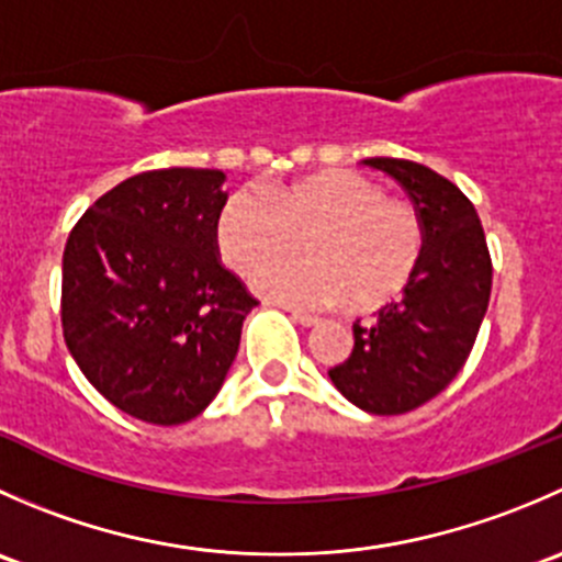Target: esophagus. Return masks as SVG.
<instances>
[{
	"label": "esophagus",
	"mask_w": 562,
	"mask_h": 562,
	"mask_svg": "<svg viewBox=\"0 0 562 562\" xmlns=\"http://www.w3.org/2000/svg\"><path fill=\"white\" fill-rule=\"evenodd\" d=\"M288 313H291V317L299 323V326L313 328V326H317V323H321L315 315H310V313H299V310H288Z\"/></svg>",
	"instance_id": "34e87169"
}]
</instances>
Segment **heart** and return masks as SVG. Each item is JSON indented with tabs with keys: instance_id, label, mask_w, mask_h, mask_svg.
<instances>
[{
	"instance_id": "obj_1",
	"label": "heart",
	"mask_w": 562,
	"mask_h": 562,
	"mask_svg": "<svg viewBox=\"0 0 562 562\" xmlns=\"http://www.w3.org/2000/svg\"><path fill=\"white\" fill-rule=\"evenodd\" d=\"M305 239L308 258L265 270ZM214 241L225 263L255 274L274 302L323 310L350 299L370 310L405 291L422 260L424 231L416 209L386 198L378 181L353 171H323L236 192L220 212Z\"/></svg>"
}]
</instances>
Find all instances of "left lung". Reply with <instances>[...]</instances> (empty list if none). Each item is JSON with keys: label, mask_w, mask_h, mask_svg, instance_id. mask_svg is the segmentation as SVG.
I'll use <instances>...</instances> for the list:
<instances>
[{"label": "left lung", "mask_w": 562, "mask_h": 562, "mask_svg": "<svg viewBox=\"0 0 562 562\" xmlns=\"http://www.w3.org/2000/svg\"><path fill=\"white\" fill-rule=\"evenodd\" d=\"M364 166L389 173L416 206L422 260L400 302L353 323V350L328 370L339 394L372 416H400L449 386L468 361L490 307L492 260L473 203L432 168L394 157Z\"/></svg>", "instance_id": "8db88e82"}]
</instances>
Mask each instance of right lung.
<instances>
[{
    "label": "right lung",
    "mask_w": 562,
    "mask_h": 562,
    "mask_svg": "<svg viewBox=\"0 0 562 562\" xmlns=\"http://www.w3.org/2000/svg\"><path fill=\"white\" fill-rule=\"evenodd\" d=\"M223 181L214 168L130 176L67 239V350L111 405L146 424L173 427L206 411L258 304L217 260Z\"/></svg>",
    "instance_id": "right-lung-1"
}]
</instances>
